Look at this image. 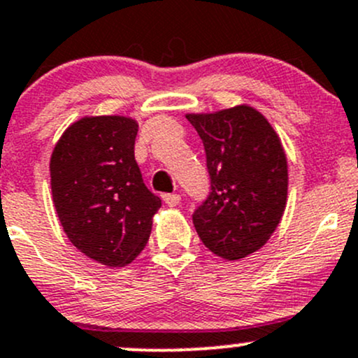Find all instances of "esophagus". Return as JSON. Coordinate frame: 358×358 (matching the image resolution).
Returning a JSON list of instances; mask_svg holds the SVG:
<instances>
[{
  "label": "esophagus",
  "instance_id": "obj_1",
  "mask_svg": "<svg viewBox=\"0 0 358 358\" xmlns=\"http://www.w3.org/2000/svg\"><path fill=\"white\" fill-rule=\"evenodd\" d=\"M163 199L169 208H175V206H178L180 201H182V197H180L178 194H166V195H163Z\"/></svg>",
  "mask_w": 358,
  "mask_h": 358
}]
</instances>
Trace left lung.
<instances>
[{
    "label": "left lung",
    "instance_id": "1",
    "mask_svg": "<svg viewBox=\"0 0 358 358\" xmlns=\"http://www.w3.org/2000/svg\"><path fill=\"white\" fill-rule=\"evenodd\" d=\"M206 150L210 192L194 227L213 254L236 261L259 250L280 224L288 195L287 154L254 108L187 115Z\"/></svg>",
    "mask_w": 358,
    "mask_h": 358
}]
</instances>
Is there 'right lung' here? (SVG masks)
I'll return each mask as SVG.
<instances>
[{"label": "right lung", "instance_id": "1", "mask_svg": "<svg viewBox=\"0 0 358 358\" xmlns=\"http://www.w3.org/2000/svg\"><path fill=\"white\" fill-rule=\"evenodd\" d=\"M138 125L127 116L71 123L51 154V192L66 236L99 264H130L148 243L161 208L135 161Z\"/></svg>", "mask_w": 358, "mask_h": 358}]
</instances>
